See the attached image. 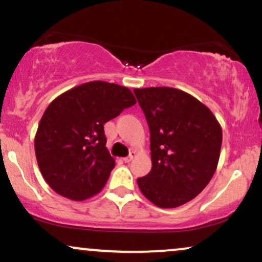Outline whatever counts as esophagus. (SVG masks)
Returning <instances> with one entry per match:
<instances>
[{
	"label": "esophagus",
	"mask_w": 262,
	"mask_h": 262,
	"mask_svg": "<svg viewBox=\"0 0 262 262\" xmlns=\"http://www.w3.org/2000/svg\"><path fill=\"white\" fill-rule=\"evenodd\" d=\"M135 150H131L130 152V155H128L127 157H125V158H122V161H124L125 163H128V162H131L132 159H134V157H135Z\"/></svg>",
	"instance_id": "1"
}]
</instances>
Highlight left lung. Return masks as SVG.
I'll use <instances>...</instances> for the list:
<instances>
[{
    "label": "left lung",
    "mask_w": 262,
    "mask_h": 262,
    "mask_svg": "<svg viewBox=\"0 0 262 262\" xmlns=\"http://www.w3.org/2000/svg\"><path fill=\"white\" fill-rule=\"evenodd\" d=\"M150 137L152 169L138 178L141 192L162 208L195 199L216 171L222 128L201 101L170 87L134 89Z\"/></svg>",
    "instance_id": "obj_1"
}]
</instances>
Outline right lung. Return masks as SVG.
Returning a JSON list of instances; mask_svg holds the SVG:
<instances>
[{"label": "right lung", "mask_w": 262, "mask_h": 262, "mask_svg": "<svg viewBox=\"0 0 262 262\" xmlns=\"http://www.w3.org/2000/svg\"><path fill=\"white\" fill-rule=\"evenodd\" d=\"M135 104L130 89L103 81L77 85L51 101L34 147L40 171L55 192L82 201L103 189L115 167L104 124Z\"/></svg>", "instance_id": "1"}]
</instances>
